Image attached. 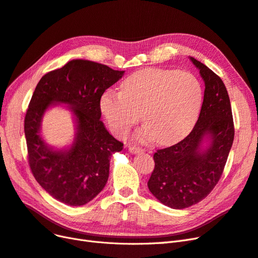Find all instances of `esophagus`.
<instances>
[{
	"label": "esophagus",
	"instance_id": "esophagus-1",
	"mask_svg": "<svg viewBox=\"0 0 258 258\" xmlns=\"http://www.w3.org/2000/svg\"><path fill=\"white\" fill-rule=\"evenodd\" d=\"M128 151L133 154H136V153H140V152H142V149L138 148V147H128Z\"/></svg>",
	"mask_w": 258,
	"mask_h": 258
}]
</instances>
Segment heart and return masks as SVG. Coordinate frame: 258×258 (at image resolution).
Instances as JSON below:
<instances>
[{"label": "heart", "mask_w": 258, "mask_h": 258, "mask_svg": "<svg viewBox=\"0 0 258 258\" xmlns=\"http://www.w3.org/2000/svg\"><path fill=\"white\" fill-rule=\"evenodd\" d=\"M203 87L187 71L151 68L133 73L121 83V91L107 90L101 110L112 131L124 137L142 116L146 126L137 138H155L172 145L192 130L203 104Z\"/></svg>", "instance_id": "heart-1"}]
</instances>
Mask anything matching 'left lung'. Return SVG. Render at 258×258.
<instances>
[{"instance_id":"8db88e82","label":"left lung","mask_w":258,"mask_h":258,"mask_svg":"<svg viewBox=\"0 0 258 258\" xmlns=\"http://www.w3.org/2000/svg\"><path fill=\"white\" fill-rule=\"evenodd\" d=\"M205 83L199 119L190 134L176 145L157 150L148 187L159 202L183 209L201 202L218 184L234 141V121L222 80L201 61L190 57ZM207 137L211 144L201 146Z\"/></svg>"}]
</instances>
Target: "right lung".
<instances>
[{
    "instance_id": "obj_1",
    "label": "right lung",
    "mask_w": 258,
    "mask_h": 258,
    "mask_svg": "<svg viewBox=\"0 0 258 258\" xmlns=\"http://www.w3.org/2000/svg\"><path fill=\"white\" fill-rule=\"evenodd\" d=\"M123 73L102 63L74 59L47 72L37 84L24 118L27 159L37 182L57 201L85 205L106 185L110 157L123 150V144L100 120V102ZM55 102L68 103L77 119L78 132L69 150L55 151L40 137L43 113Z\"/></svg>"
}]
</instances>
